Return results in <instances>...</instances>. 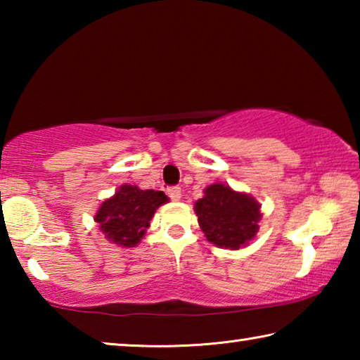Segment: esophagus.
Segmentation results:
<instances>
[{
  "label": "esophagus",
  "mask_w": 360,
  "mask_h": 360,
  "mask_svg": "<svg viewBox=\"0 0 360 360\" xmlns=\"http://www.w3.org/2000/svg\"><path fill=\"white\" fill-rule=\"evenodd\" d=\"M168 195H169V198L173 200V202H179V200H181V187H178V186L168 187Z\"/></svg>",
  "instance_id": "obj_1"
}]
</instances>
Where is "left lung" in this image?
Wrapping results in <instances>:
<instances>
[{
  "mask_svg": "<svg viewBox=\"0 0 360 360\" xmlns=\"http://www.w3.org/2000/svg\"><path fill=\"white\" fill-rule=\"evenodd\" d=\"M195 214L206 240L225 249L249 245L259 231L262 219L257 200L248 193L235 192L222 182L205 188L203 198L195 202Z\"/></svg>",
  "mask_w": 360,
  "mask_h": 360,
  "instance_id": "8db88e82",
  "label": "left lung"
}]
</instances>
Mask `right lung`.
<instances>
[{"label": "right lung", "mask_w": 360, "mask_h": 360, "mask_svg": "<svg viewBox=\"0 0 360 360\" xmlns=\"http://www.w3.org/2000/svg\"><path fill=\"white\" fill-rule=\"evenodd\" d=\"M167 202L168 197L163 192L124 184L101 203L95 222L108 241L122 248H135L149 229L155 210Z\"/></svg>", "instance_id": "right-lung-1"}]
</instances>
